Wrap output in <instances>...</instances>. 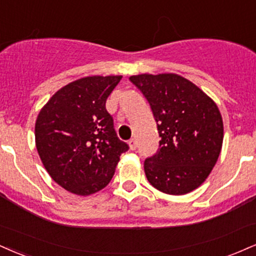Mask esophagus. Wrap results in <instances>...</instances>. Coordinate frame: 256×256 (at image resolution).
<instances>
[{
  "instance_id": "1",
  "label": "esophagus",
  "mask_w": 256,
  "mask_h": 256,
  "mask_svg": "<svg viewBox=\"0 0 256 256\" xmlns=\"http://www.w3.org/2000/svg\"><path fill=\"white\" fill-rule=\"evenodd\" d=\"M128 146H130L131 150H136L137 149V140L132 138V140H128Z\"/></svg>"
}]
</instances>
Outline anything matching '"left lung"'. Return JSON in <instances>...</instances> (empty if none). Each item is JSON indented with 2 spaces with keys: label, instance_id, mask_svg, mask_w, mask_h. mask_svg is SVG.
Segmentation results:
<instances>
[{
  "label": "left lung",
  "instance_id": "1",
  "mask_svg": "<svg viewBox=\"0 0 256 256\" xmlns=\"http://www.w3.org/2000/svg\"><path fill=\"white\" fill-rule=\"evenodd\" d=\"M152 110L161 137L158 152L144 161L146 178L163 193L181 196L211 173L223 143L217 104L176 74L131 76Z\"/></svg>",
  "mask_w": 256,
  "mask_h": 256
}]
</instances>
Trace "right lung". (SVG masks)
<instances>
[{"label":"right lung","instance_id":"obj_1","mask_svg":"<svg viewBox=\"0 0 256 256\" xmlns=\"http://www.w3.org/2000/svg\"><path fill=\"white\" fill-rule=\"evenodd\" d=\"M122 76H89L52 96L36 122V146L54 182L89 196L106 187L128 146L120 140L106 100Z\"/></svg>","mask_w":256,"mask_h":256}]
</instances>
